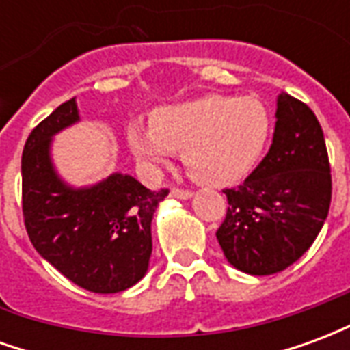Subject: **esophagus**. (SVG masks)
<instances>
[{
  "label": "esophagus",
  "mask_w": 350,
  "mask_h": 350,
  "mask_svg": "<svg viewBox=\"0 0 350 350\" xmlns=\"http://www.w3.org/2000/svg\"><path fill=\"white\" fill-rule=\"evenodd\" d=\"M170 197L180 198V200H187V198L193 197V193L187 189H178V187H174V189H170Z\"/></svg>",
  "instance_id": "obj_1"
}]
</instances>
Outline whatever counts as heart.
Here are the masks:
<instances>
[{"mask_svg": "<svg viewBox=\"0 0 350 350\" xmlns=\"http://www.w3.org/2000/svg\"><path fill=\"white\" fill-rule=\"evenodd\" d=\"M270 114L255 97L202 95L155 110L150 127L133 122L127 144L138 165L157 174L172 152L197 182L232 185L250 174L270 137Z\"/></svg>", "mask_w": 350, "mask_h": 350, "instance_id": "obj_1", "label": "heart"}]
</instances>
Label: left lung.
Segmentation results:
<instances>
[{
    "label": "left lung",
    "mask_w": 350,
    "mask_h": 350,
    "mask_svg": "<svg viewBox=\"0 0 350 350\" xmlns=\"http://www.w3.org/2000/svg\"><path fill=\"white\" fill-rule=\"evenodd\" d=\"M215 232L225 257L250 275L285 270L311 247L332 198L326 142L313 110L279 93L266 157L236 189Z\"/></svg>",
    "instance_id": "8db88e82"
}]
</instances>
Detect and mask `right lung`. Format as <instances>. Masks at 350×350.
I'll return each instance as SVG.
<instances>
[{"mask_svg": "<svg viewBox=\"0 0 350 350\" xmlns=\"http://www.w3.org/2000/svg\"><path fill=\"white\" fill-rule=\"evenodd\" d=\"M80 122L77 97L42 120L22 153V212L37 253L75 285L114 294L137 285L152 257V219L168 195L112 172L75 187L57 172L52 140Z\"/></svg>", "mask_w": 350, "mask_h": 350, "instance_id": "add662e5", "label": "right lung"}]
</instances>
